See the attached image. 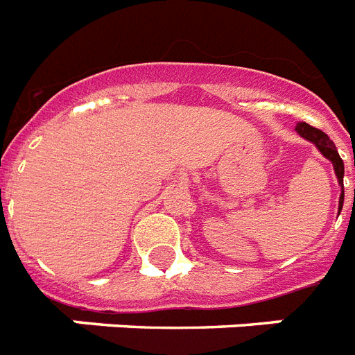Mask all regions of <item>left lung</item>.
<instances>
[{
	"mask_svg": "<svg viewBox=\"0 0 355 355\" xmlns=\"http://www.w3.org/2000/svg\"><path fill=\"white\" fill-rule=\"evenodd\" d=\"M297 132L302 136V138L309 139V141H313L315 145H317V149L322 153V155L328 158V160L334 164V169H336V175L337 178H339V184L343 186V177H345V164H343L341 156H339V153H337L336 145H334V141H331L328 136H326L322 130H319V128L311 127V125H308V123H298L297 125ZM343 199H345V189H343L341 193V200H339V208H343ZM354 199H355V189H354ZM341 211V210H339Z\"/></svg>",
	"mask_w": 355,
	"mask_h": 355,
	"instance_id": "1",
	"label": "left lung"
}]
</instances>
